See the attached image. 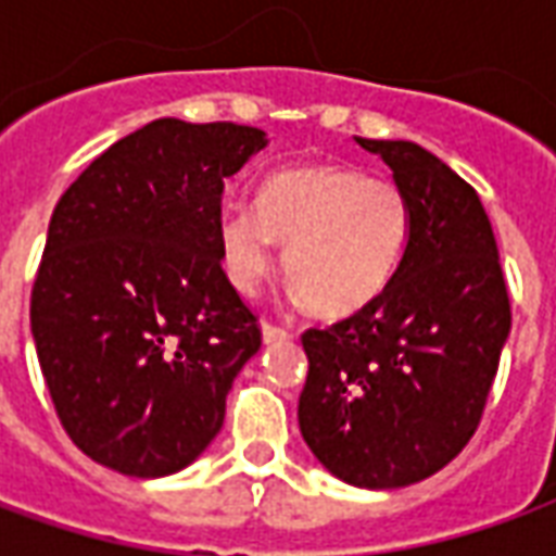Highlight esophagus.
I'll return each mask as SVG.
<instances>
[{"label":"esophagus","mask_w":556,"mask_h":556,"mask_svg":"<svg viewBox=\"0 0 556 556\" xmlns=\"http://www.w3.org/2000/svg\"><path fill=\"white\" fill-rule=\"evenodd\" d=\"M262 337H265L267 345H274V342H289L291 330H286V327L270 325V321H265V325H262Z\"/></svg>","instance_id":"obj_1"}]
</instances>
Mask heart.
I'll use <instances>...</instances> for the list:
<instances>
[{
  "label": "heart",
  "instance_id": "heart-1",
  "mask_svg": "<svg viewBox=\"0 0 556 556\" xmlns=\"http://www.w3.org/2000/svg\"><path fill=\"white\" fill-rule=\"evenodd\" d=\"M408 238V193L393 178L339 163L277 172L258 190V211L226 207L219 217V258L235 289L258 291L279 243L291 286L330 318L384 294Z\"/></svg>",
  "mask_w": 556,
  "mask_h": 556
}]
</instances>
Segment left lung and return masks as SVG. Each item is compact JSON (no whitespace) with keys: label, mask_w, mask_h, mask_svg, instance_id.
I'll list each match as a JSON object with an SVG mask.
<instances>
[{"label":"left lung","mask_w":556,"mask_h":556,"mask_svg":"<svg viewBox=\"0 0 556 556\" xmlns=\"http://www.w3.org/2000/svg\"><path fill=\"white\" fill-rule=\"evenodd\" d=\"M357 142L408 193L410 238L378 301L301 337L298 422L333 477L402 489L450 465L479 429L513 306L477 190L414 142Z\"/></svg>","instance_id":"8db88e82"}]
</instances>
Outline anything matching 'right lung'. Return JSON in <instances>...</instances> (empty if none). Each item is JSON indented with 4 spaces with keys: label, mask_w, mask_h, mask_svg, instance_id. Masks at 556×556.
<instances>
[{
    "label": "right lung",
    "mask_w": 556,
    "mask_h": 556,
    "mask_svg": "<svg viewBox=\"0 0 556 556\" xmlns=\"http://www.w3.org/2000/svg\"><path fill=\"white\" fill-rule=\"evenodd\" d=\"M258 127L157 118L67 187L31 286V337L67 438L127 477H169L217 438L258 315L223 270L226 178Z\"/></svg>",
    "instance_id": "1"
}]
</instances>
